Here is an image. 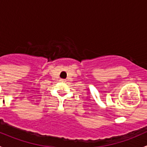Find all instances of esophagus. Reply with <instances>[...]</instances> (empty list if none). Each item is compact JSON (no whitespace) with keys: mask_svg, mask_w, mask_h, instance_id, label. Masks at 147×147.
Returning a JSON list of instances; mask_svg holds the SVG:
<instances>
[{"mask_svg":"<svg viewBox=\"0 0 147 147\" xmlns=\"http://www.w3.org/2000/svg\"><path fill=\"white\" fill-rule=\"evenodd\" d=\"M61 82H66V80H65V79H61Z\"/></svg>","mask_w":147,"mask_h":147,"instance_id":"esophagus-1","label":"esophagus"}]
</instances>
